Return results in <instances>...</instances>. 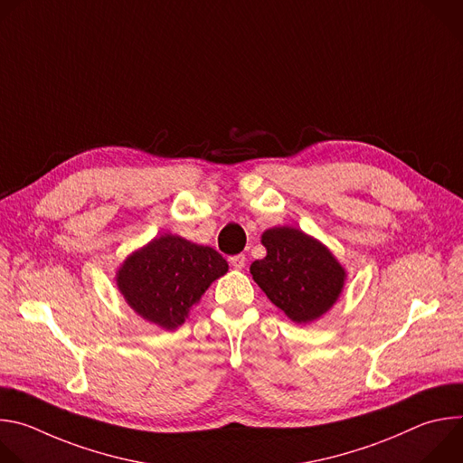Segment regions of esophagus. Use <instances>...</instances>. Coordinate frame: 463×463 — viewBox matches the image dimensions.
<instances>
[{
    "label": "esophagus",
    "mask_w": 463,
    "mask_h": 463,
    "mask_svg": "<svg viewBox=\"0 0 463 463\" xmlns=\"http://www.w3.org/2000/svg\"><path fill=\"white\" fill-rule=\"evenodd\" d=\"M229 261H231V266H232L236 271H240V269L245 268L247 258H245V254H236V256H231Z\"/></svg>",
    "instance_id": "1"
}]
</instances>
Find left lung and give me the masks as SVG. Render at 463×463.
I'll list each match as a JSON object with an SVG mask.
<instances>
[{
	"mask_svg": "<svg viewBox=\"0 0 463 463\" xmlns=\"http://www.w3.org/2000/svg\"><path fill=\"white\" fill-rule=\"evenodd\" d=\"M268 254L250 263L252 280L295 324H307L335 306L346 269L322 241L297 227L263 231Z\"/></svg>",
	"mask_w": 463,
	"mask_h": 463,
	"instance_id": "left-lung-1",
	"label": "left lung"
}]
</instances>
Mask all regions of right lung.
I'll return each instance as SVG.
<instances>
[{
	"instance_id": "add662e5",
	"label": "right lung",
	"mask_w": 463,
	"mask_h": 463,
	"mask_svg": "<svg viewBox=\"0 0 463 463\" xmlns=\"http://www.w3.org/2000/svg\"><path fill=\"white\" fill-rule=\"evenodd\" d=\"M227 271L229 263L213 247L163 234L128 254L115 282L126 304L141 318L175 329Z\"/></svg>"
}]
</instances>
